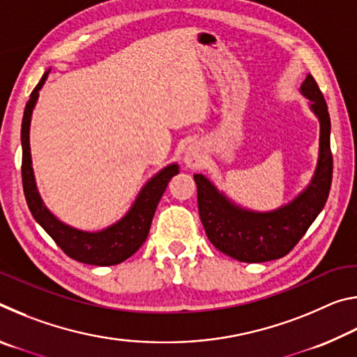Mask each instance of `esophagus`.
Returning a JSON list of instances; mask_svg holds the SVG:
<instances>
[{
	"mask_svg": "<svg viewBox=\"0 0 357 357\" xmlns=\"http://www.w3.org/2000/svg\"><path fill=\"white\" fill-rule=\"evenodd\" d=\"M184 162L187 164V167L197 168L198 165L202 164V151L190 146L189 149H187L185 157H184Z\"/></svg>",
	"mask_w": 357,
	"mask_h": 357,
	"instance_id": "esophagus-1",
	"label": "esophagus"
}]
</instances>
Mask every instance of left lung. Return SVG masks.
<instances>
[{"label": "left lung", "mask_w": 357, "mask_h": 357, "mask_svg": "<svg viewBox=\"0 0 357 357\" xmlns=\"http://www.w3.org/2000/svg\"><path fill=\"white\" fill-rule=\"evenodd\" d=\"M301 93L310 100L319 119V155L307 189L287 206L271 213H253L234 206L203 174H193L198 192V213L208 239L217 250L244 263H263L285 257L321 213L332 183L331 118L321 89L312 75Z\"/></svg>", "instance_id": "left-lung-1"}]
</instances>
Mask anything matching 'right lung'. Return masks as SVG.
<instances>
[{"instance_id":"obj_1","label":"right lung","mask_w":357,"mask_h":357,"mask_svg":"<svg viewBox=\"0 0 357 357\" xmlns=\"http://www.w3.org/2000/svg\"><path fill=\"white\" fill-rule=\"evenodd\" d=\"M48 72L50 70H47L42 75L38 86L33 89L31 96H29L22 121V183L26 204L36 222L50 234V238L55 241L59 249L68 257L80 263L94 266L118 264L134 255L146 241L157 204H159L162 195H164L170 179L174 174H178V165H168L157 173L153 179L148 181V184L138 193L137 200L132 204L129 213L114 225L102 229V231H82V229H75L59 222L42 203L38 187H36L31 167V151H29L31 113L36 100H38L39 89L44 86L47 80Z\"/></svg>"}]
</instances>
